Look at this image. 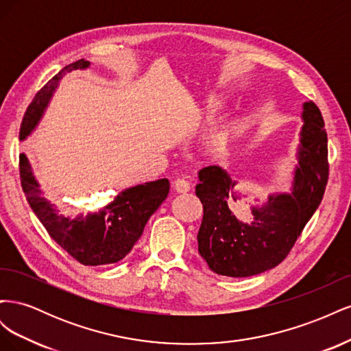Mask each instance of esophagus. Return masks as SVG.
Segmentation results:
<instances>
[{
	"label": "esophagus",
	"mask_w": 351,
	"mask_h": 351,
	"mask_svg": "<svg viewBox=\"0 0 351 351\" xmlns=\"http://www.w3.org/2000/svg\"><path fill=\"white\" fill-rule=\"evenodd\" d=\"M174 189L177 193H187L190 190V183L184 178H177L174 182Z\"/></svg>",
	"instance_id": "esophagus-1"
}]
</instances>
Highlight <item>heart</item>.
<instances>
[{
  "instance_id": "obj_1",
  "label": "heart",
  "mask_w": 351,
  "mask_h": 351,
  "mask_svg": "<svg viewBox=\"0 0 351 351\" xmlns=\"http://www.w3.org/2000/svg\"><path fill=\"white\" fill-rule=\"evenodd\" d=\"M221 107L219 101L214 99V98H209L205 101V108L209 110V111H215ZM228 143V134L227 133H221L218 136H215L214 139L210 141V147H214V149H219V147L226 146Z\"/></svg>"
}]
</instances>
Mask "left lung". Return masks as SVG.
<instances>
[{
    "label": "left lung",
    "mask_w": 351,
    "mask_h": 351,
    "mask_svg": "<svg viewBox=\"0 0 351 351\" xmlns=\"http://www.w3.org/2000/svg\"><path fill=\"white\" fill-rule=\"evenodd\" d=\"M299 165L291 193L269 195L265 205L252 206V221L234 212L244 195L218 165L199 171L196 196L204 205L197 232L199 253L210 271L226 277H252L281 263L293 249L307 221L319 206L328 183V139L319 108L303 104Z\"/></svg>",
    "instance_id": "8db88e82"
}]
</instances>
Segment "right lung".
I'll list each match as a JSON object with an SVG mask.
<instances>
[{
    "label": "right lung",
    "instance_id": "1",
    "mask_svg": "<svg viewBox=\"0 0 351 351\" xmlns=\"http://www.w3.org/2000/svg\"><path fill=\"white\" fill-rule=\"evenodd\" d=\"M89 61L79 60L61 69L36 95L27 107L22 125L20 141L35 130L48 107L52 93L66 73L84 70ZM20 180L32 210L45 227L52 240L64 249L70 256L83 265H108L121 261L129 254L134 243L141 239L147 219L167 199L169 182L167 178L137 184L123 190L111 204L99 212L70 218L61 215L58 209L40 196L39 183L32 173V167L25 154H20Z\"/></svg>",
    "mask_w": 351,
    "mask_h": 351
}]
</instances>
